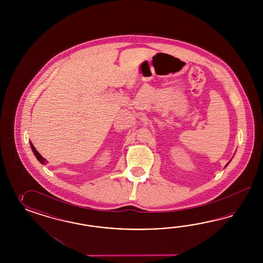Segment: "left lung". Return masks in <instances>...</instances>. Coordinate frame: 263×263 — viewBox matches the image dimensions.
Returning <instances> with one entry per match:
<instances>
[{"label":"left lung","mask_w":263,"mask_h":263,"mask_svg":"<svg viewBox=\"0 0 263 263\" xmlns=\"http://www.w3.org/2000/svg\"><path fill=\"white\" fill-rule=\"evenodd\" d=\"M232 158H233V157H232ZM231 159L230 160V162H231ZM230 162H229V163H230ZM229 163H228V164H227V165H226V167H227V166H228V165H229Z\"/></svg>","instance_id":"obj_1"}]
</instances>
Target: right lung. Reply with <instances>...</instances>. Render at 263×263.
<instances>
[{"label":"right lung","mask_w":263,"mask_h":263,"mask_svg":"<svg viewBox=\"0 0 263 263\" xmlns=\"http://www.w3.org/2000/svg\"><path fill=\"white\" fill-rule=\"evenodd\" d=\"M30 144H31V148H32V152H33V154H34V156L36 157V159L40 161V163H41L42 165H45L47 162H46V159H44L41 155H40L39 152H36V149L34 148V146L32 145V142H30Z\"/></svg>","instance_id":"obj_1"}]
</instances>
